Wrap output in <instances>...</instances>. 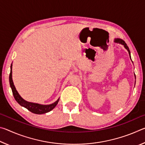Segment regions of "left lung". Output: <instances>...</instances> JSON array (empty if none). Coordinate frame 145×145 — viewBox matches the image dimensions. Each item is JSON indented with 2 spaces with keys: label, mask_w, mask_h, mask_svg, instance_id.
Here are the masks:
<instances>
[{
  "label": "left lung",
  "mask_w": 145,
  "mask_h": 145,
  "mask_svg": "<svg viewBox=\"0 0 145 145\" xmlns=\"http://www.w3.org/2000/svg\"><path fill=\"white\" fill-rule=\"evenodd\" d=\"M114 42H116V43H121V44H122V45H124V46H125V48L127 49V50H128V52H129V54H130V57H131V52H130V50H129V46H127V45L126 44V43L125 42V41H124L123 40H121V39H118V38H117V39H115Z\"/></svg>",
  "instance_id": "left-lung-1"
}]
</instances>
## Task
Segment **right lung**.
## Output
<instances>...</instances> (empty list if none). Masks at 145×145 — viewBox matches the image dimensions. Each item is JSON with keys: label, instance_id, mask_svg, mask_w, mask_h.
<instances>
[{"label": "right lung", "instance_id": "1", "mask_svg": "<svg viewBox=\"0 0 145 145\" xmlns=\"http://www.w3.org/2000/svg\"><path fill=\"white\" fill-rule=\"evenodd\" d=\"M9 83H10V86L11 88L12 92H13V95L14 99L16 100V101L18 102L20 105L25 107L26 109H27L29 111L33 112V113L41 114L46 113V112L52 111L54 108L56 106L59 100V99H57V101H56L54 103H53V104L50 105H41L38 104H35V103L27 102L25 100H24L20 96V95L18 94V91H16L13 84V79H12V64L11 65L10 74H9Z\"/></svg>", "mask_w": 145, "mask_h": 145}]
</instances>
